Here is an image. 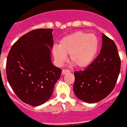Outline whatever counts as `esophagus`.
I'll use <instances>...</instances> for the list:
<instances>
[{
	"label": "esophagus",
	"mask_w": 127,
	"mask_h": 127,
	"mask_svg": "<svg viewBox=\"0 0 127 127\" xmlns=\"http://www.w3.org/2000/svg\"><path fill=\"white\" fill-rule=\"evenodd\" d=\"M70 71L69 70H67V69H63V70H62V74H67V73L70 72Z\"/></svg>",
	"instance_id": "1"
}]
</instances>
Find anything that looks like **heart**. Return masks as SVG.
Segmentation results:
<instances>
[{
    "mask_svg": "<svg viewBox=\"0 0 127 127\" xmlns=\"http://www.w3.org/2000/svg\"><path fill=\"white\" fill-rule=\"evenodd\" d=\"M99 46L97 36L94 34L78 31L62 39L59 46H54L52 53L57 63L61 64L70 54L71 63L78 68L89 65L95 57Z\"/></svg>",
    "mask_w": 127,
    "mask_h": 127,
    "instance_id": "heart-1",
    "label": "heart"
}]
</instances>
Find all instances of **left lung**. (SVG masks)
<instances>
[{
    "label": "left lung",
    "mask_w": 127,
    "mask_h": 127,
    "mask_svg": "<svg viewBox=\"0 0 127 127\" xmlns=\"http://www.w3.org/2000/svg\"><path fill=\"white\" fill-rule=\"evenodd\" d=\"M121 59L115 42L103 34L100 54L84 70L74 72V94L87 103H95L110 95L117 83Z\"/></svg>",
    "instance_id": "obj_1"
}]
</instances>
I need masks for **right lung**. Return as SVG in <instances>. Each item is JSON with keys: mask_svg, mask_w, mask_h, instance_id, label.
I'll use <instances>...</instances> for the list:
<instances>
[{"mask_svg": "<svg viewBox=\"0 0 127 127\" xmlns=\"http://www.w3.org/2000/svg\"><path fill=\"white\" fill-rule=\"evenodd\" d=\"M53 29L29 32L13 44L6 61L8 83L21 100L33 106L45 103L53 93L61 69L51 60Z\"/></svg>", "mask_w": 127, "mask_h": 127, "instance_id": "add662e5", "label": "right lung"}]
</instances>
